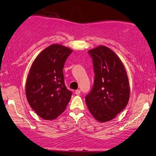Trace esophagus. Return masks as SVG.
Here are the masks:
<instances>
[{"label": "esophagus", "instance_id": "esophagus-1", "mask_svg": "<svg viewBox=\"0 0 156 156\" xmlns=\"http://www.w3.org/2000/svg\"><path fill=\"white\" fill-rule=\"evenodd\" d=\"M75 93H76V94H77V95H79V94H80V90L79 89H78L75 91Z\"/></svg>", "mask_w": 156, "mask_h": 156}]
</instances>
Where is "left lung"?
<instances>
[{
	"instance_id": "1",
	"label": "left lung",
	"mask_w": 156,
	"mask_h": 156,
	"mask_svg": "<svg viewBox=\"0 0 156 156\" xmlns=\"http://www.w3.org/2000/svg\"><path fill=\"white\" fill-rule=\"evenodd\" d=\"M94 66V82L86 103L98 122L114 119L127 106L129 86L125 68L119 57L105 46L88 51Z\"/></svg>"
}]
</instances>
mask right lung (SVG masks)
<instances>
[{
  "mask_svg": "<svg viewBox=\"0 0 156 156\" xmlns=\"http://www.w3.org/2000/svg\"><path fill=\"white\" fill-rule=\"evenodd\" d=\"M72 50L52 44L37 57L26 83V96L32 109L42 119H54L65 111L73 94L65 85V62Z\"/></svg>",
  "mask_w": 156,
  "mask_h": 156,
  "instance_id": "1",
  "label": "right lung"
}]
</instances>
